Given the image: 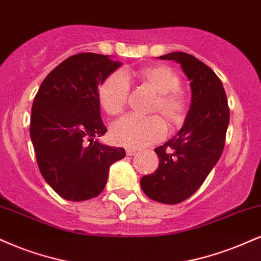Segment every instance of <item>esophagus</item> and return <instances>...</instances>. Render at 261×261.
Wrapping results in <instances>:
<instances>
[{"instance_id": "1", "label": "esophagus", "mask_w": 261, "mask_h": 261, "mask_svg": "<svg viewBox=\"0 0 261 261\" xmlns=\"http://www.w3.org/2000/svg\"><path fill=\"white\" fill-rule=\"evenodd\" d=\"M136 152H137V149H134V148H127V149H126V154H127L128 156L135 155V154H136Z\"/></svg>"}]
</instances>
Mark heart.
<instances>
[{"label":"heart","instance_id":"b5f03b06","mask_svg":"<svg viewBox=\"0 0 261 261\" xmlns=\"http://www.w3.org/2000/svg\"><path fill=\"white\" fill-rule=\"evenodd\" d=\"M130 77L149 85L159 93L152 113H162L170 125L180 124L186 112V100L178 92L180 77L165 65H148L136 70L115 71L109 75L98 91L100 106L109 115H118L124 111L130 95V83L127 80ZM165 135L166 122L159 115H126L112 127L113 141L131 148H141L158 142L164 139Z\"/></svg>","mask_w":261,"mask_h":261}]
</instances>
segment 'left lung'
Listing matches in <instances>:
<instances>
[{"mask_svg": "<svg viewBox=\"0 0 261 261\" xmlns=\"http://www.w3.org/2000/svg\"><path fill=\"white\" fill-rule=\"evenodd\" d=\"M191 85L192 100L184 126L154 152L158 169L141 178V188L155 202L177 204L190 198L221 156L230 121L227 98L218 75L194 56L171 52Z\"/></svg>", "mask_w": 261, "mask_h": 261, "instance_id": "left-lung-1", "label": "left lung"}]
</instances>
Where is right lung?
Instances as JSON below:
<instances>
[{
  "mask_svg": "<svg viewBox=\"0 0 261 261\" xmlns=\"http://www.w3.org/2000/svg\"><path fill=\"white\" fill-rule=\"evenodd\" d=\"M121 63L111 56L77 53L45 77L31 108L30 137L43 178L62 198H95L105 190L109 168L124 148L99 143L107 133L98 86Z\"/></svg>",
  "mask_w": 261,
  "mask_h": 261,
  "instance_id": "right-lung-1",
  "label": "right lung"
}]
</instances>
